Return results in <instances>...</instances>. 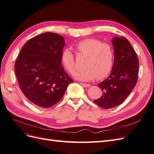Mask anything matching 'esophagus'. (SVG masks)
Returning <instances> with one entry per match:
<instances>
[{"instance_id":"obj_1","label":"esophagus","mask_w":154,"mask_h":154,"mask_svg":"<svg viewBox=\"0 0 154 154\" xmlns=\"http://www.w3.org/2000/svg\"><path fill=\"white\" fill-rule=\"evenodd\" d=\"M80 85H82L83 87H90V85H89V84H87V83H80Z\"/></svg>"}]
</instances>
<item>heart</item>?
<instances>
[{"label": "heart", "mask_w": 154, "mask_h": 154, "mask_svg": "<svg viewBox=\"0 0 154 154\" xmlns=\"http://www.w3.org/2000/svg\"><path fill=\"white\" fill-rule=\"evenodd\" d=\"M74 47L78 54L87 57L83 65L85 69L74 74L76 80L87 82L96 78L100 80L110 72L114 64V52L110 44L96 38H87L78 42ZM61 60L68 72L72 74L75 72V58L71 49H63Z\"/></svg>", "instance_id": "heart-1"}]
</instances>
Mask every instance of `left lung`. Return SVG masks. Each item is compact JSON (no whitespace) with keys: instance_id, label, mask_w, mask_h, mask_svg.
I'll return each mask as SVG.
<instances>
[{"instance_id":"1","label":"left lung","mask_w":154,"mask_h":154,"mask_svg":"<svg viewBox=\"0 0 154 154\" xmlns=\"http://www.w3.org/2000/svg\"><path fill=\"white\" fill-rule=\"evenodd\" d=\"M114 62L109 76L97 86L103 91L94 103L103 109H111L122 104L136 86L139 71L137 56L125 37L112 38Z\"/></svg>"}]
</instances>
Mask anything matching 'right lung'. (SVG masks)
<instances>
[{
  "label": "right lung",
  "mask_w": 154,
  "mask_h": 154,
  "mask_svg": "<svg viewBox=\"0 0 154 154\" xmlns=\"http://www.w3.org/2000/svg\"><path fill=\"white\" fill-rule=\"evenodd\" d=\"M65 45L61 35L45 32L27 41L16 60L18 85L27 99L37 106L49 108L57 104L73 82L62 66Z\"/></svg>",
  "instance_id": "right-lung-1"
}]
</instances>
